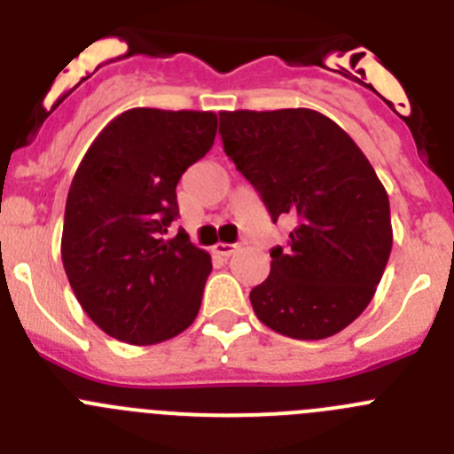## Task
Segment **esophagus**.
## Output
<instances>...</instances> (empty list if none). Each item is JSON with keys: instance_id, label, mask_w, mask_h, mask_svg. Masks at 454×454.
Here are the masks:
<instances>
[{"instance_id": "1", "label": "esophagus", "mask_w": 454, "mask_h": 454, "mask_svg": "<svg viewBox=\"0 0 454 454\" xmlns=\"http://www.w3.org/2000/svg\"><path fill=\"white\" fill-rule=\"evenodd\" d=\"M236 250H239V246H231V243H218V246H214L215 254L224 256V259L231 254H236Z\"/></svg>"}]
</instances>
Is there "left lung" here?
<instances>
[{
	"mask_svg": "<svg viewBox=\"0 0 454 454\" xmlns=\"http://www.w3.org/2000/svg\"><path fill=\"white\" fill-rule=\"evenodd\" d=\"M224 154L272 223L293 220L250 291L256 318L300 340L339 334L375 295L393 246L388 195L355 140L311 108L223 111Z\"/></svg>",
	"mask_w": 454,
	"mask_h": 454,
	"instance_id": "8db88e82",
	"label": "left lung"
}]
</instances>
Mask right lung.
<instances>
[{"mask_svg": "<svg viewBox=\"0 0 454 454\" xmlns=\"http://www.w3.org/2000/svg\"><path fill=\"white\" fill-rule=\"evenodd\" d=\"M211 111L129 108L92 140L70 184L61 256L99 330L131 346L182 334L202 304L211 256L177 220V184L214 145Z\"/></svg>", "mask_w": 454, "mask_h": 454, "instance_id": "right-lung-1", "label": "right lung"}]
</instances>
